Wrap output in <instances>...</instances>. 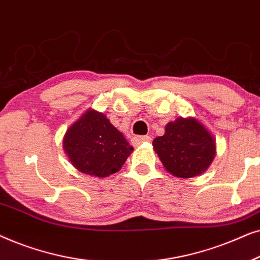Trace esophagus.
<instances>
[{
  "label": "esophagus",
  "mask_w": 260,
  "mask_h": 260,
  "mask_svg": "<svg viewBox=\"0 0 260 260\" xmlns=\"http://www.w3.org/2000/svg\"><path fill=\"white\" fill-rule=\"evenodd\" d=\"M133 142H134V144L140 145L142 143H144V142H151V137L150 136H137V137L133 138Z\"/></svg>",
  "instance_id": "34e87169"
}]
</instances>
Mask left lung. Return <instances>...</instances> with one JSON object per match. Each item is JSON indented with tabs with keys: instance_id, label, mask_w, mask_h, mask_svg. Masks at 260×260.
<instances>
[{
	"instance_id": "obj_1",
	"label": "left lung",
	"mask_w": 260,
	"mask_h": 260,
	"mask_svg": "<svg viewBox=\"0 0 260 260\" xmlns=\"http://www.w3.org/2000/svg\"><path fill=\"white\" fill-rule=\"evenodd\" d=\"M165 168L176 177L201 175L215 156V140L197 118L180 117L166 125V134L152 141Z\"/></svg>"
}]
</instances>
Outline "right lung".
<instances>
[{
  "label": "right lung",
  "instance_id": "1",
  "mask_svg": "<svg viewBox=\"0 0 260 260\" xmlns=\"http://www.w3.org/2000/svg\"><path fill=\"white\" fill-rule=\"evenodd\" d=\"M63 150L79 172L106 177L118 172L134 148L104 113L87 110L66 131Z\"/></svg>",
  "mask_w": 260,
  "mask_h": 260
}]
</instances>
